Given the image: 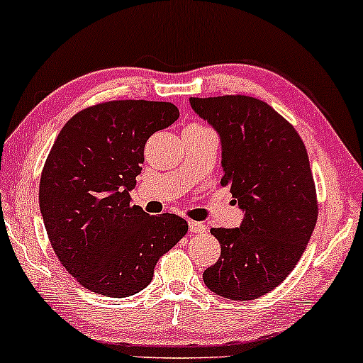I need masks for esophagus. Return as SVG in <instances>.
<instances>
[{
	"label": "esophagus",
	"mask_w": 363,
	"mask_h": 363,
	"mask_svg": "<svg viewBox=\"0 0 363 363\" xmlns=\"http://www.w3.org/2000/svg\"><path fill=\"white\" fill-rule=\"evenodd\" d=\"M189 232L191 234H201V232H205V225H203L201 222H194V220H191Z\"/></svg>",
	"instance_id": "obj_1"
}]
</instances>
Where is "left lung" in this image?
I'll use <instances>...</instances> for the list:
<instances>
[{
    "label": "left lung",
    "instance_id": "1",
    "mask_svg": "<svg viewBox=\"0 0 363 363\" xmlns=\"http://www.w3.org/2000/svg\"><path fill=\"white\" fill-rule=\"evenodd\" d=\"M222 143V186L244 211L240 227L211 228L220 259L205 269L211 291L254 301L277 289L306 251L318 198L309 157L295 128L272 106L245 95L189 99Z\"/></svg>",
    "mask_w": 363,
    "mask_h": 363
}]
</instances>
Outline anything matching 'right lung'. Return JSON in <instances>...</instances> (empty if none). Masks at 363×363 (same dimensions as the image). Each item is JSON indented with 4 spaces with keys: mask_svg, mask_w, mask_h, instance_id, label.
I'll use <instances>...</instances> for the list:
<instances>
[{
    "mask_svg": "<svg viewBox=\"0 0 363 363\" xmlns=\"http://www.w3.org/2000/svg\"><path fill=\"white\" fill-rule=\"evenodd\" d=\"M177 118L170 102L111 101L74 114L54 141L40 176V213L57 259L86 290L138 294L187 234L184 218L150 216L129 196L147 140Z\"/></svg>",
    "mask_w": 363,
    "mask_h": 363,
    "instance_id": "right-lung-1",
    "label": "right lung"
}]
</instances>
